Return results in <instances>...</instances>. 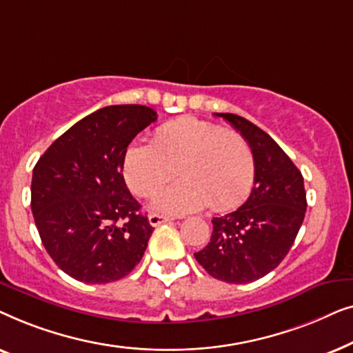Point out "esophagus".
<instances>
[{
    "mask_svg": "<svg viewBox=\"0 0 353 353\" xmlns=\"http://www.w3.org/2000/svg\"><path fill=\"white\" fill-rule=\"evenodd\" d=\"M170 220H172L170 216H165V215H159V214L149 215V225L151 226H159L162 223H167V221H170Z\"/></svg>",
    "mask_w": 353,
    "mask_h": 353,
    "instance_id": "esophagus-1",
    "label": "esophagus"
}]
</instances>
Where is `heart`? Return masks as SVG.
Here are the masks:
<instances>
[{
	"instance_id": "obj_1",
	"label": "heart",
	"mask_w": 353,
	"mask_h": 353,
	"mask_svg": "<svg viewBox=\"0 0 353 353\" xmlns=\"http://www.w3.org/2000/svg\"><path fill=\"white\" fill-rule=\"evenodd\" d=\"M181 180L163 191L154 207L181 215L207 204L226 210L243 201L254 181L255 161L248 139L234 130L194 117L163 123L152 143L130 144L123 176L138 196H156L175 175Z\"/></svg>"
}]
</instances>
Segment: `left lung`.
<instances>
[{
    "label": "left lung",
    "mask_w": 353,
    "mask_h": 353,
    "mask_svg": "<svg viewBox=\"0 0 353 353\" xmlns=\"http://www.w3.org/2000/svg\"><path fill=\"white\" fill-rule=\"evenodd\" d=\"M248 139L254 188L238 210L212 220L210 243L194 254L210 276L245 284L278 267L292 248L307 210L303 176L278 143L244 117L215 114Z\"/></svg>",
    "instance_id": "8db88e82"
}]
</instances>
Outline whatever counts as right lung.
Returning <instances> with one entry per match:
<instances>
[{
  "label": "right lung",
  "mask_w": 353,
  "mask_h": 353,
  "mask_svg": "<svg viewBox=\"0 0 353 353\" xmlns=\"http://www.w3.org/2000/svg\"><path fill=\"white\" fill-rule=\"evenodd\" d=\"M156 120V110L146 105H108L72 125L33 168L37 230L69 276L112 283L143 259L154 228L122 170L128 144Z\"/></svg>",
  "instance_id": "right-lung-1"
}]
</instances>
